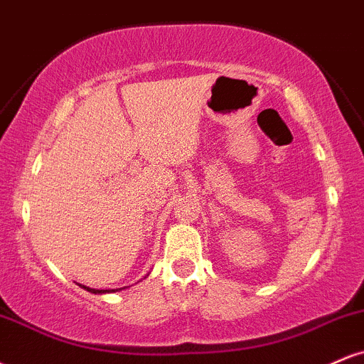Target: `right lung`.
Returning <instances> with one entry per match:
<instances>
[{"instance_id": "right-lung-1", "label": "right lung", "mask_w": 364, "mask_h": 364, "mask_svg": "<svg viewBox=\"0 0 364 364\" xmlns=\"http://www.w3.org/2000/svg\"><path fill=\"white\" fill-rule=\"evenodd\" d=\"M82 286V284H80ZM83 289H87L89 292H94V294H104V292H114V291H118V289H90V287H87V286H82Z\"/></svg>"}]
</instances>
